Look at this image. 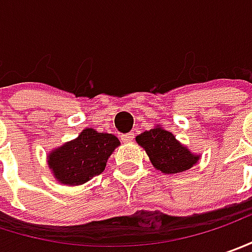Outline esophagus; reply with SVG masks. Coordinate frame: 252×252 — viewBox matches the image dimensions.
<instances>
[{
  "mask_svg": "<svg viewBox=\"0 0 252 252\" xmlns=\"http://www.w3.org/2000/svg\"><path fill=\"white\" fill-rule=\"evenodd\" d=\"M134 132H126V134H123L121 135V141L123 142H132L134 141Z\"/></svg>",
  "mask_w": 252,
  "mask_h": 252,
  "instance_id": "obj_1",
  "label": "esophagus"
}]
</instances>
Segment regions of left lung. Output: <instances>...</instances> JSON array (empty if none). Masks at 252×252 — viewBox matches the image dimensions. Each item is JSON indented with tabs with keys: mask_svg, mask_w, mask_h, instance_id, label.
<instances>
[{
	"mask_svg": "<svg viewBox=\"0 0 252 252\" xmlns=\"http://www.w3.org/2000/svg\"><path fill=\"white\" fill-rule=\"evenodd\" d=\"M137 142L145 148L152 165L163 173H179L190 169L199 157L181 145L175 135L162 128H154L137 137Z\"/></svg>",
	"mask_w": 252,
	"mask_h": 252,
	"instance_id": "8db88e82",
	"label": "left lung"
}]
</instances>
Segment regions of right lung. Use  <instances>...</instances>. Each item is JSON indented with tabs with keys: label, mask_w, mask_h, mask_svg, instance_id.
Masks as SVG:
<instances>
[{
	"label": "right lung",
	"mask_w": 252,
	"mask_h": 252,
	"mask_svg": "<svg viewBox=\"0 0 252 252\" xmlns=\"http://www.w3.org/2000/svg\"><path fill=\"white\" fill-rule=\"evenodd\" d=\"M118 145L114 135L87 128L79 138L50 154L49 168L62 183L82 185L104 170L107 159Z\"/></svg>",
	"instance_id": "right-lung-1"
}]
</instances>
